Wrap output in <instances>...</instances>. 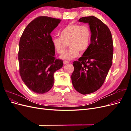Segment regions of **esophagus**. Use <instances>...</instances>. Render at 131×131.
Segmentation results:
<instances>
[{
	"label": "esophagus",
	"mask_w": 131,
	"mask_h": 131,
	"mask_svg": "<svg viewBox=\"0 0 131 131\" xmlns=\"http://www.w3.org/2000/svg\"><path fill=\"white\" fill-rule=\"evenodd\" d=\"M70 62H68V61H64V62H63V64H69Z\"/></svg>",
	"instance_id": "34e87169"
}]
</instances>
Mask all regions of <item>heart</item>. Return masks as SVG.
Listing matches in <instances>:
<instances>
[{
    "label": "heart",
    "mask_w": 131,
    "mask_h": 131,
    "mask_svg": "<svg viewBox=\"0 0 131 131\" xmlns=\"http://www.w3.org/2000/svg\"><path fill=\"white\" fill-rule=\"evenodd\" d=\"M60 37L52 38V42L56 52L62 54L67 47L69 50L62 56L64 59H73L77 57L80 51L84 53L89 48L91 41V31L88 25L70 23L59 33Z\"/></svg>",
    "instance_id": "obj_1"
}]
</instances>
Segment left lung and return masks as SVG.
<instances>
[{"instance_id": "left-lung-1", "label": "left lung", "mask_w": 131, "mask_h": 131, "mask_svg": "<svg viewBox=\"0 0 131 131\" xmlns=\"http://www.w3.org/2000/svg\"><path fill=\"white\" fill-rule=\"evenodd\" d=\"M79 21L89 24L91 41L82 56L73 62L72 81L78 92L88 94L101 88L112 65L113 38L108 26L93 16L81 17Z\"/></svg>"}]
</instances>
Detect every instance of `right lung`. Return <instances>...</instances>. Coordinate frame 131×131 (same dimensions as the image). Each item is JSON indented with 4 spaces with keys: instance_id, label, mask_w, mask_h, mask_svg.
<instances>
[{
    "instance_id": "right-lung-1",
    "label": "right lung",
    "mask_w": 131,
    "mask_h": 131,
    "mask_svg": "<svg viewBox=\"0 0 131 131\" xmlns=\"http://www.w3.org/2000/svg\"><path fill=\"white\" fill-rule=\"evenodd\" d=\"M61 19L39 16L26 27L19 42V75L30 90L43 94L53 85V74L63 61L55 57L51 33Z\"/></svg>"
}]
</instances>
